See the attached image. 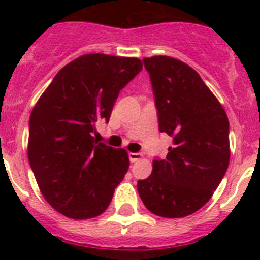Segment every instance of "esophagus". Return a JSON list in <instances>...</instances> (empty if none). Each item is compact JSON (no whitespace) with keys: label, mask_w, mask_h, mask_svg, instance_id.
Here are the masks:
<instances>
[{"label":"esophagus","mask_w":260,"mask_h":260,"mask_svg":"<svg viewBox=\"0 0 260 260\" xmlns=\"http://www.w3.org/2000/svg\"><path fill=\"white\" fill-rule=\"evenodd\" d=\"M142 157H143V155H142V153H138V152H130V153H128V160H130L132 162L138 161V160H141Z\"/></svg>","instance_id":"1"}]
</instances>
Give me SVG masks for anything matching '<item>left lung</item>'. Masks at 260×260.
I'll return each mask as SVG.
<instances>
[{
  "instance_id": "left-lung-1",
  "label": "left lung",
  "mask_w": 260,
  "mask_h": 260,
  "mask_svg": "<svg viewBox=\"0 0 260 260\" xmlns=\"http://www.w3.org/2000/svg\"><path fill=\"white\" fill-rule=\"evenodd\" d=\"M152 84L158 130L173 138L152 173L138 181L147 210L161 217H185L207 203L228 169L229 121L201 75L180 59H143Z\"/></svg>"
}]
</instances>
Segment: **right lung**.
<instances>
[{"mask_svg":"<svg viewBox=\"0 0 260 260\" xmlns=\"http://www.w3.org/2000/svg\"><path fill=\"white\" fill-rule=\"evenodd\" d=\"M138 58L84 54L61 69L29 117L28 161L45 201L75 220L102 215L128 169L123 148L95 139L119 91L142 70Z\"/></svg>","mask_w":260,"mask_h":260,"instance_id":"obj_1","label":"right lung"}]
</instances>
